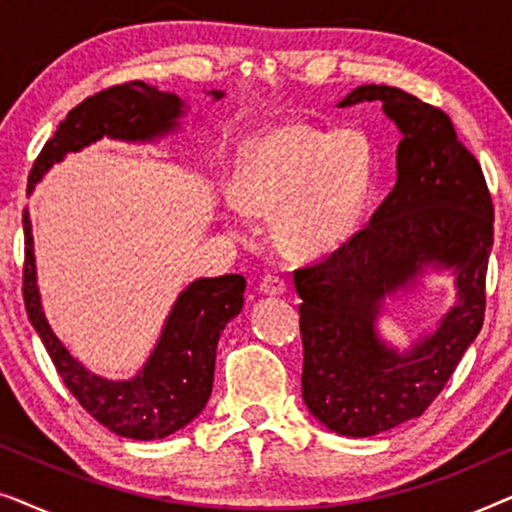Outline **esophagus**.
Wrapping results in <instances>:
<instances>
[{"mask_svg": "<svg viewBox=\"0 0 512 512\" xmlns=\"http://www.w3.org/2000/svg\"><path fill=\"white\" fill-rule=\"evenodd\" d=\"M258 289H261L265 296H282L286 291V282L279 275H275V272H268V275L261 279V286H258Z\"/></svg>", "mask_w": 512, "mask_h": 512, "instance_id": "1", "label": "esophagus"}]
</instances>
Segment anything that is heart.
Listing matches in <instances>:
<instances>
[{
    "instance_id": "1",
    "label": "heart",
    "mask_w": 512,
    "mask_h": 512,
    "mask_svg": "<svg viewBox=\"0 0 512 512\" xmlns=\"http://www.w3.org/2000/svg\"><path fill=\"white\" fill-rule=\"evenodd\" d=\"M373 158L356 130L282 125L244 151L230 184L244 214H275L277 240L319 256L352 237L370 191Z\"/></svg>"
}]
</instances>
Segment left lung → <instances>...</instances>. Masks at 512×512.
I'll return each mask as SVG.
<instances>
[{
	"instance_id": "left-lung-1",
	"label": "left lung",
	"mask_w": 512,
	"mask_h": 512,
	"mask_svg": "<svg viewBox=\"0 0 512 512\" xmlns=\"http://www.w3.org/2000/svg\"><path fill=\"white\" fill-rule=\"evenodd\" d=\"M380 100L403 132L398 179L368 226L293 270L303 303V401L340 436L368 438L422 415L485 321L494 205L485 174L443 109L391 86H359L340 107ZM426 264L458 272L460 300L439 331L401 357L374 335L384 295Z\"/></svg>"
}]
</instances>
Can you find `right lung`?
<instances>
[{
	"label": "right lung",
	"mask_w": 512,
	"mask_h": 512,
	"mask_svg": "<svg viewBox=\"0 0 512 512\" xmlns=\"http://www.w3.org/2000/svg\"><path fill=\"white\" fill-rule=\"evenodd\" d=\"M212 95L219 100L223 93L212 90ZM181 107L184 102L177 95L160 93L144 81H128L86 97L69 111L34 160L27 193L48 167L65 158V153L79 151L104 135L146 142L170 132L181 116ZM23 230V300L27 317L81 408L116 436L135 440L165 438L198 417L212 394L216 345L228 321L242 310L247 279L242 275L195 279L174 303L163 335L139 375L132 380L111 382L83 368L48 326L37 289L32 223L27 209H23Z\"/></svg>",
	"instance_id": "right-lung-1"
}]
</instances>
